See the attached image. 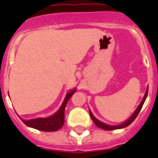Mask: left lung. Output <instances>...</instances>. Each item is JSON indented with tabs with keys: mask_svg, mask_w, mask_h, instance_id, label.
Returning <instances> with one entry per match:
<instances>
[{
	"mask_svg": "<svg viewBox=\"0 0 158 158\" xmlns=\"http://www.w3.org/2000/svg\"><path fill=\"white\" fill-rule=\"evenodd\" d=\"M147 93H148V88H147V89H146V94H145V96H144V97H143L142 102H140L139 106L136 108V110L134 112V113L131 115V117H130L129 118L127 119L125 122L123 123H121V124H119V125H109V124H106V123H104L101 122V121H99L98 119H96V118L94 117V115H93L92 113H91L90 111H89V116H90L91 119L93 120V122L95 123V124H96L98 128H100V129H105V130H114V129H123V128H125V127H127V126H129V124H131V123H133V121L136 118L137 115L139 114V111H140V109L142 108L143 104H144V102H145V101H146V99Z\"/></svg>",
	"mask_w": 158,
	"mask_h": 158,
	"instance_id": "8db88e82",
	"label": "left lung"
}]
</instances>
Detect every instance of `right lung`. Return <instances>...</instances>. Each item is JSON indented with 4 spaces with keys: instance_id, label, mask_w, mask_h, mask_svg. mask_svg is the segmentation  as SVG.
Segmentation results:
<instances>
[{
    "instance_id": "obj_1",
    "label": "right lung",
    "mask_w": 158,
    "mask_h": 158,
    "mask_svg": "<svg viewBox=\"0 0 158 158\" xmlns=\"http://www.w3.org/2000/svg\"><path fill=\"white\" fill-rule=\"evenodd\" d=\"M75 91V89H73L66 95L65 99L63 101L62 106H60L58 111L55 114H53L52 116L48 117V118H38L29 119V120L21 118L22 121L27 126L34 128V129H39L41 131L52 132V131L58 130L59 129L62 128L64 123V111H65L67 102Z\"/></svg>"
}]
</instances>
